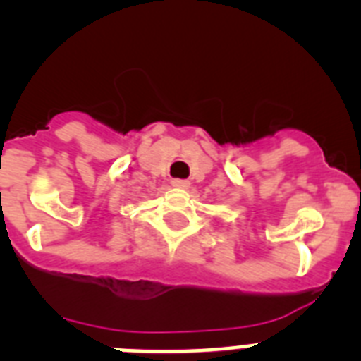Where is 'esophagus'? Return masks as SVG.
Returning a JSON list of instances; mask_svg holds the SVG:
<instances>
[{
	"label": "esophagus",
	"mask_w": 361,
	"mask_h": 361,
	"mask_svg": "<svg viewBox=\"0 0 361 361\" xmlns=\"http://www.w3.org/2000/svg\"><path fill=\"white\" fill-rule=\"evenodd\" d=\"M171 186L178 188V190H188V188H190V180H183V178H173V180H171Z\"/></svg>",
	"instance_id": "obj_1"
}]
</instances>
